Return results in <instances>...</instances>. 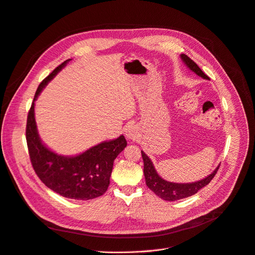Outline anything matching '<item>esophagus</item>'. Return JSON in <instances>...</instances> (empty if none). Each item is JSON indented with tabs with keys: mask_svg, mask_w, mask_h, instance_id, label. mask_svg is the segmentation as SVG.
<instances>
[{
	"mask_svg": "<svg viewBox=\"0 0 255 255\" xmlns=\"http://www.w3.org/2000/svg\"><path fill=\"white\" fill-rule=\"evenodd\" d=\"M125 136L129 140H136L139 137V132H138L137 127L134 125L128 126L125 131Z\"/></svg>",
	"mask_w": 255,
	"mask_h": 255,
	"instance_id": "34e87169",
	"label": "esophagus"
}]
</instances>
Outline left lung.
Listing matches in <instances>:
<instances>
[{
	"label": "left lung",
	"instance_id": "1",
	"mask_svg": "<svg viewBox=\"0 0 255 255\" xmlns=\"http://www.w3.org/2000/svg\"><path fill=\"white\" fill-rule=\"evenodd\" d=\"M180 58L182 62L185 64V66L188 67L191 72L201 77L202 79L210 80L209 77L203 73L200 67L190 57H188L185 54H180ZM141 156H142L143 165H144L143 173H144L146 185L148 186L149 190H151L158 197H160L165 201H176V200L188 198L190 196L195 195L196 193H198V191H200L202 188H204V186H206L211 181V179L214 177L219 168V165H218L212 171L211 174L198 181L184 182V183L171 182V181L165 180L158 174L154 164H152L151 160L148 158V156L143 150H141Z\"/></svg>",
	"mask_w": 255,
	"mask_h": 255
}]
</instances>
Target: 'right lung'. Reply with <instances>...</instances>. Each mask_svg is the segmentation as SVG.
<instances>
[{
    "instance_id": "obj_1",
    "label": "right lung",
    "mask_w": 255,
    "mask_h": 255,
    "mask_svg": "<svg viewBox=\"0 0 255 255\" xmlns=\"http://www.w3.org/2000/svg\"><path fill=\"white\" fill-rule=\"evenodd\" d=\"M70 60L62 62L39 85L27 116L26 141L32 167L46 186L64 198L91 200L107 192L114 161L127 141L124 135H120L75 156L59 155L42 141L35 118V101Z\"/></svg>"
}]
</instances>
